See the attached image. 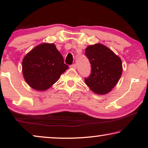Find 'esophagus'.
Masks as SVG:
<instances>
[{"mask_svg": "<svg viewBox=\"0 0 148 148\" xmlns=\"http://www.w3.org/2000/svg\"><path fill=\"white\" fill-rule=\"evenodd\" d=\"M71 68H72V69H76V64H72V65H71Z\"/></svg>", "mask_w": 148, "mask_h": 148, "instance_id": "34e87169", "label": "esophagus"}]
</instances>
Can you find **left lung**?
Segmentation results:
<instances>
[{
  "instance_id": "8db88e82",
  "label": "left lung",
  "mask_w": 148,
  "mask_h": 148,
  "mask_svg": "<svg viewBox=\"0 0 148 148\" xmlns=\"http://www.w3.org/2000/svg\"><path fill=\"white\" fill-rule=\"evenodd\" d=\"M86 56L91 67V74L85 78L87 86L99 95L112 91L121 76V59L108 47L101 44L89 46L86 49Z\"/></svg>"
}]
</instances>
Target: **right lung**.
<instances>
[{
  "mask_svg": "<svg viewBox=\"0 0 148 148\" xmlns=\"http://www.w3.org/2000/svg\"><path fill=\"white\" fill-rule=\"evenodd\" d=\"M69 69L54 44L34 47L23 59L22 71L27 84L37 91H46Z\"/></svg>",
  "mask_w": 148,
  "mask_h": 148,
  "instance_id": "right-lung-1",
  "label": "right lung"
}]
</instances>
